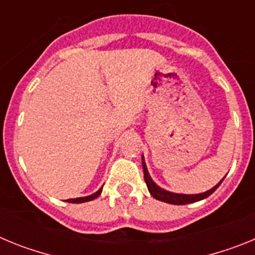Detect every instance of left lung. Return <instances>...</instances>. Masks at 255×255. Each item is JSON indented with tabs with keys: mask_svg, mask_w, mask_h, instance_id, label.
<instances>
[{
	"mask_svg": "<svg viewBox=\"0 0 255 255\" xmlns=\"http://www.w3.org/2000/svg\"><path fill=\"white\" fill-rule=\"evenodd\" d=\"M141 163H143V171H144V180H145V184L148 186V190H149L150 195L153 198H155L157 200H161L164 203L168 204H176V206H182V204H189V203H195V202H199V200H203L206 198H208L209 195L221 185V182L224 181V179L218 182L217 185H215L209 190L204 191V193H200V194H177V193H172V191L164 190L161 186H158L150 177L149 172H148L147 164L144 161V157L141 155Z\"/></svg>",
	"mask_w": 255,
	"mask_h": 255,
	"instance_id": "8db88e82",
	"label": "left lung"
}]
</instances>
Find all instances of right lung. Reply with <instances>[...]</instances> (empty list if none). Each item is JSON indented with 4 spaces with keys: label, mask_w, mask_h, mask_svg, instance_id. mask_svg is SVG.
I'll list each match as a JSON object with an SVG mask.
<instances>
[{
    "label": "right lung",
    "mask_w": 255,
    "mask_h": 255,
    "mask_svg": "<svg viewBox=\"0 0 255 255\" xmlns=\"http://www.w3.org/2000/svg\"><path fill=\"white\" fill-rule=\"evenodd\" d=\"M102 189L103 186L101 189H98V190H97L96 193H93L92 195H88V197H82V198H75V199H67L66 202H69V203H84V202H89V200H93L96 199V198L100 197L101 193H102Z\"/></svg>",
    "instance_id": "right-lung-1"
}]
</instances>
